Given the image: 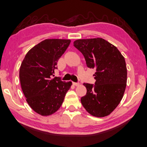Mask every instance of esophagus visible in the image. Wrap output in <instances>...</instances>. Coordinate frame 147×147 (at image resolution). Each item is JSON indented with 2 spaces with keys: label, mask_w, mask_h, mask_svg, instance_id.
<instances>
[{
  "label": "esophagus",
  "mask_w": 147,
  "mask_h": 147,
  "mask_svg": "<svg viewBox=\"0 0 147 147\" xmlns=\"http://www.w3.org/2000/svg\"><path fill=\"white\" fill-rule=\"evenodd\" d=\"M73 84L75 86H78L80 85L79 82H73Z\"/></svg>",
  "instance_id": "34e87169"
}]
</instances>
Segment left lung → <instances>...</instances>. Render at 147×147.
I'll list each match as a JSON object with an SVG mask.
<instances>
[{
  "instance_id": "8db88e82",
  "label": "left lung",
  "mask_w": 147,
  "mask_h": 147,
  "mask_svg": "<svg viewBox=\"0 0 147 147\" xmlns=\"http://www.w3.org/2000/svg\"><path fill=\"white\" fill-rule=\"evenodd\" d=\"M74 47L84 56L86 64L95 69L94 84L83 83L87 94L81 98L92 115H110L122 100L127 83L125 59L117 47L102 38L76 40Z\"/></svg>"
}]
</instances>
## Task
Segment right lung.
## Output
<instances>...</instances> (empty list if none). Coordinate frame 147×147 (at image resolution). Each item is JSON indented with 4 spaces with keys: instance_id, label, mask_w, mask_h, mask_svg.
<instances>
[{
    "instance_id": "add662e5",
    "label": "right lung",
    "mask_w": 147,
    "mask_h": 147,
    "mask_svg": "<svg viewBox=\"0 0 147 147\" xmlns=\"http://www.w3.org/2000/svg\"><path fill=\"white\" fill-rule=\"evenodd\" d=\"M70 42L69 39H45L28 51L20 66V83L27 102L41 115L59 110L72 85L60 76L53 78L57 62Z\"/></svg>"
}]
</instances>
